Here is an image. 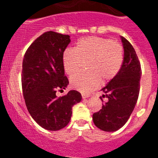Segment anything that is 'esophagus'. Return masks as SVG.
I'll use <instances>...</instances> for the list:
<instances>
[{"label": "esophagus", "mask_w": 158, "mask_h": 158, "mask_svg": "<svg viewBox=\"0 0 158 158\" xmlns=\"http://www.w3.org/2000/svg\"><path fill=\"white\" fill-rule=\"evenodd\" d=\"M82 98H83V99H85V98H89V95H85V94H82Z\"/></svg>", "instance_id": "obj_1"}]
</instances>
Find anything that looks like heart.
Segmentation results:
<instances>
[{
    "label": "heart",
    "mask_w": 158,
    "mask_h": 158,
    "mask_svg": "<svg viewBox=\"0 0 158 158\" xmlns=\"http://www.w3.org/2000/svg\"><path fill=\"white\" fill-rule=\"evenodd\" d=\"M123 47L119 43L106 38L89 36L76 43L75 49H66L63 52V66L66 73L73 76L87 64V73L73 76L71 86L89 93L98 88L101 82L106 83L114 79L122 67Z\"/></svg>",
    "instance_id": "1"
}]
</instances>
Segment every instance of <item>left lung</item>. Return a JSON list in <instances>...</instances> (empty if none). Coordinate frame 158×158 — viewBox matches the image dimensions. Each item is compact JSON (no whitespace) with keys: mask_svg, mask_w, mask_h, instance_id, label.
I'll list each match as a JSON object with an SVG mask.
<instances>
[{"mask_svg":"<svg viewBox=\"0 0 158 158\" xmlns=\"http://www.w3.org/2000/svg\"><path fill=\"white\" fill-rule=\"evenodd\" d=\"M124 60L117 76L102 89L107 101L102 109L94 113L92 120L97 128L105 131H115L125 125L135 107L140 90L141 64L131 44L121 36Z\"/></svg>","mask_w":158,"mask_h":158,"instance_id":"obj_1","label":"left lung"}]
</instances>
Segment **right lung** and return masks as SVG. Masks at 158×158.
Wrapping results in <instances>:
<instances>
[{
    "label": "right lung",
    "mask_w": 158,
    "mask_h": 158,
    "mask_svg": "<svg viewBox=\"0 0 158 158\" xmlns=\"http://www.w3.org/2000/svg\"><path fill=\"white\" fill-rule=\"evenodd\" d=\"M69 35L44 33L30 46L22 65V89L28 111L42 128L58 131L69 124L72 108L82 100L76 90L57 97V90L67 87L63 52L70 43Z\"/></svg>",
    "instance_id": "1"
}]
</instances>
